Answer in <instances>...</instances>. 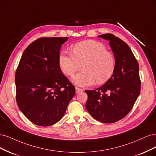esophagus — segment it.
<instances>
[{
    "mask_svg": "<svg viewBox=\"0 0 156 156\" xmlns=\"http://www.w3.org/2000/svg\"><path fill=\"white\" fill-rule=\"evenodd\" d=\"M75 89H76V93H80V92H82V91H83V89L79 88V87H75Z\"/></svg>",
    "mask_w": 156,
    "mask_h": 156,
    "instance_id": "obj_1",
    "label": "esophagus"
}]
</instances>
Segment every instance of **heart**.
Masks as SVG:
<instances>
[{"label":"heart","mask_w":156,"mask_h":156,"mask_svg":"<svg viewBox=\"0 0 156 156\" xmlns=\"http://www.w3.org/2000/svg\"><path fill=\"white\" fill-rule=\"evenodd\" d=\"M73 54L67 51L60 53L58 61L62 71L71 76L77 71L80 63L83 72L73 78L79 86H89L106 82L112 77L115 69L113 55L103 44L93 40L76 43L73 48Z\"/></svg>","instance_id":"obj_1"}]
</instances>
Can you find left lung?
Listing matches in <instances>:
<instances>
[{"mask_svg":"<svg viewBox=\"0 0 156 156\" xmlns=\"http://www.w3.org/2000/svg\"><path fill=\"white\" fill-rule=\"evenodd\" d=\"M109 41L115 59L112 77L95 90H85L87 112L103 123H113L128 114L140 91L139 64L128 45L112 34L98 36Z\"/></svg>","mask_w":156,"mask_h":156,"instance_id":"obj_1","label":"left lung"}]
</instances>
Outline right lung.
Instances as JSON below:
<instances>
[{
    "label": "right lung",
    "instance_id": "add662e5",
    "mask_svg": "<svg viewBox=\"0 0 156 156\" xmlns=\"http://www.w3.org/2000/svg\"><path fill=\"white\" fill-rule=\"evenodd\" d=\"M68 37H42L24 50L16 73V100L26 117L40 126L58 122L75 94L58 58Z\"/></svg>",
    "mask_w": 156,
    "mask_h": 156
}]
</instances>
